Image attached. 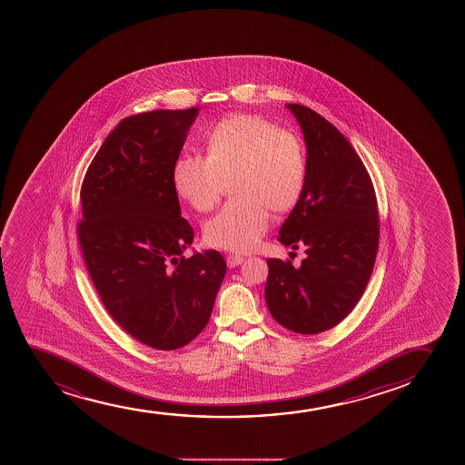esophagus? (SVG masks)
<instances>
[{"label":"esophagus","instance_id":"34e87169","mask_svg":"<svg viewBox=\"0 0 465 465\" xmlns=\"http://www.w3.org/2000/svg\"><path fill=\"white\" fill-rule=\"evenodd\" d=\"M241 262H244V258L240 255H229L227 256V266L236 267L240 266Z\"/></svg>","mask_w":465,"mask_h":465}]
</instances>
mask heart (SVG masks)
<instances>
[{
    "mask_svg": "<svg viewBox=\"0 0 465 465\" xmlns=\"http://www.w3.org/2000/svg\"><path fill=\"white\" fill-rule=\"evenodd\" d=\"M205 146L207 157L192 153L173 163L174 192L194 210L209 212L233 179L236 198L205 223L203 240L224 251H252L269 229L271 210L289 212L303 194V141L260 115L236 114L214 126Z\"/></svg>",
    "mask_w": 465,
    "mask_h": 465,
    "instance_id": "obj_1",
    "label": "heart"
}]
</instances>
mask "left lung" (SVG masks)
Instances as JSON below:
<instances>
[{
    "mask_svg": "<svg viewBox=\"0 0 465 465\" xmlns=\"http://www.w3.org/2000/svg\"><path fill=\"white\" fill-rule=\"evenodd\" d=\"M303 131L308 178L278 241L306 258L300 266L269 258L266 303L272 317L297 334L334 328L359 303L379 245L376 192L348 139L324 117L286 104Z\"/></svg>",
    "mask_w": 465,
    "mask_h": 465,
    "instance_id": "1",
    "label": "left lung"
}]
</instances>
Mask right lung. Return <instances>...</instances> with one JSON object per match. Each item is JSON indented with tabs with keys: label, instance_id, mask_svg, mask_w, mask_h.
<instances>
[{
	"label": "right lung",
	"instance_id": "1",
	"mask_svg": "<svg viewBox=\"0 0 465 465\" xmlns=\"http://www.w3.org/2000/svg\"><path fill=\"white\" fill-rule=\"evenodd\" d=\"M198 108L131 115L111 131L84 174L77 227L104 308L154 350L190 343L209 323L227 264L216 251L183 258L193 229L181 216L173 163Z\"/></svg>",
	"mask_w": 465,
	"mask_h": 465
}]
</instances>
